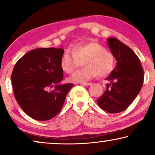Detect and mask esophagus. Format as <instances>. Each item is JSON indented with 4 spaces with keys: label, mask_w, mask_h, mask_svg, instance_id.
<instances>
[{
    "label": "esophagus",
    "mask_w": 155,
    "mask_h": 155,
    "mask_svg": "<svg viewBox=\"0 0 155 155\" xmlns=\"http://www.w3.org/2000/svg\"><path fill=\"white\" fill-rule=\"evenodd\" d=\"M91 84H92V83H91V82H85V83H83L82 84V85H84V86H90V85H91Z\"/></svg>",
    "instance_id": "1"
}]
</instances>
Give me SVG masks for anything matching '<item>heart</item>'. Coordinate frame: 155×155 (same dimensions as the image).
<instances>
[{"label": "heart", "instance_id": "obj_1", "mask_svg": "<svg viewBox=\"0 0 155 155\" xmlns=\"http://www.w3.org/2000/svg\"><path fill=\"white\" fill-rule=\"evenodd\" d=\"M84 62V68L73 73L68 80L75 83L85 82L98 75L105 77L115 66V57L98 42H82L65 50L60 61V66L65 73L71 74Z\"/></svg>", "mask_w": 155, "mask_h": 155}]
</instances>
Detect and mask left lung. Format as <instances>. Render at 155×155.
<instances>
[{
    "mask_svg": "<svg viewBox=\"0 0 155 155\" xmlns=\"http://www.w3.org/2000/svg\"><path fill=\"white\" fill-rule=\"evenodd\" d=\"M108 46L115 57L116 65L107 78L111 82L97 100L101 109L109 113L124 111L139 94L143 84L144 72L135 52L116 38H109Z\"/></svg>",
    "mask_w": 155,
    "mask_h": 155,
    "instance_id": "1",
    "label": "left lung"
}]
</instances>
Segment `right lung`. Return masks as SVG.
Masks as SVG:
<instances>
[{
  "mask_svg": "<svg viewBox=\"0 0 155 155\" xmlns=\"http://www.w3.org/2000/svg\"><path fill=\"white\" fill-rule=\"evenodd\" d=\"M63 48L29 51L15 65L11 79L14 94L22 109L33 119L47 120L62 109L73 84H61ZM53 87L54 89L51 90Z\"/></svg>",
  "mask_w": 155,
  "mask_h": 155,
  "instance_id": "right-lung-1",
  "label": "right lung"
}]
</instances>
